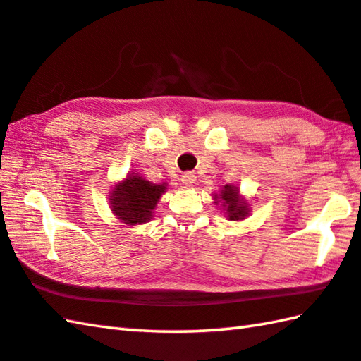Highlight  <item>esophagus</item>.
Segmentation results:
<instances>
[{
  "label": "esophagus",
  "instance_id": "obj_1",
  "mask_svg": "<svg viewBox=\"0 0 361 361\" xmlns=\"http://www.w3.org/2000/svg\"><path fill=\"white\" fill-rule=\"evenodd\" d=\"M180 180H182V183L183 185H187V187H192L193 183H195V180H196V174L195 173H183L182 176H180Z\"/></svg>",
  "mask_w": 361,
  "mask_h": 361
}]
</instances>
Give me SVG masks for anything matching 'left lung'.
<instances>
[{"mask_svg": "<svg viewBox=\"0 0 361 361\" xmlns=\"http://www.w3.org/2000/svg\"><path fill=\"white\" fill-rule=\"evenodd\" d=\"M221 200L223 206L228 209V219L229 220H242L245 215L248 214V204L240 201L239 190L233 185H226L221 190Z\"/></svg>", "mask_w": 361, "mask_h": 361, "instance_id": "8db88e82", "label": "left lung"}]
</instances>
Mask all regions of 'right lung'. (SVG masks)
Returning a JSON list of instances; mask_svg holds the SVG:
<instances>
[{
	"mask_svg": "<svg viewBox=\"0 0 361 361\" xmlns=\"http://www.w3.org/2000/svg\"><path fill=\"white\" fill-rule=\"evenodd\" d=\"M165 185H155L138 174H132L116 185L111 193V210L121 221L141 224L152 219V210L157 206Z\"/></svg>",
	"mask_w": 361,
	"mask_h": 361,
	"instance_id": "add662e5",
	"label": "right lung"
}]
</instances>
